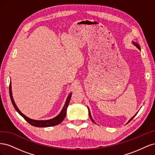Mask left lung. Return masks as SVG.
<instances>
[{"mask_svg":"<svg viewBox=\"0 0 155 155\" xmlns=\"http://www.w3.org/2000/svg\"><path fill=\"white\" fill-rule=\"evenodd\" d=\"M134 44L135 45V46H137V48H138L139 50H140V46H139V45H138V44H135L134 43ZM88 113H89V116H90V118H91V120H92V121H93V122H94V123H95V122H94V120H93V119H92V116H91V112H90V110H89V109H88ZM136 115H137V114H135V115H134V116L133 117V118H131L130 119V120H129V121H128V123H129V122H130V121L131 120H133V118H134V116H135Z\"/></svg>","mask_w":155,"mask_h":155,"instance_id":"obj_1","label":"left lung"}]
</instances>
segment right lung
I'll list each match as a JSON object with an SVG mask.
<instances>
[{
    "label": "right lung",
    "instance_id": "1",
    "mask_svg": "<svg viewBox=\"0 0 155 155\" xmlns=\"http://www.w3.org/2000/svg\"><path fill=\"white\" fill-rule=\"evenodd\" d=\"M9 91H10V96L12 104H13V107H15V110L18 112V114L21 115L23 118H24V119L27 121V122H28L30 125L34 126V127H47L57 125L59 124L60 123H61L63 120H64V118H65V116H66L67 107H68V105L70 103V99H71V96H72V93H71L68 96L66 103H65V104L61 112H60L59 115L55 117V118H54L53 119L48 120H31L29 118H28V117H26L25 115L23 114L22 112L19 110H18L17 107L16 106L15 102H14V100L13 99V96H12L11 82L10 83V89H9Z\"/></svg>",
    "mask_w": 155,
    "mask_h": 155
}]
</instances>
